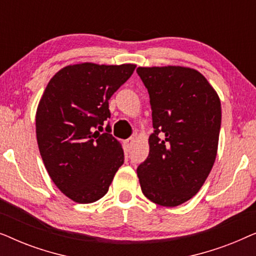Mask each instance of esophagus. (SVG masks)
<instances>
[{
  "instance_id": "1",
  "label": "esophagus",
  "mask_w": 256,
  "mask_h": 256,
  "mask_svg": "<svg viewBox=\"0 0 256 256\" xmlns=\"http://www.w3.org/2000/svg\"><path fill=\"white\" fill-rule=\"evenodd\" d=\"M134 142H135V138H127L124 141V146L127 149H130L132 148V146L134 144Z\"/></svg>"
}]
</instances>
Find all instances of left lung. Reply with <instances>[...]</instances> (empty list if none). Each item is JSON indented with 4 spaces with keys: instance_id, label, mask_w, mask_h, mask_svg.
<instances>
[{
    "instance_id": "1",
    "label": "left lung",
    "mask_w": 256,
    "mask_h": 256,
    "mask_svg": "<svg viewBox=\"0 0 256 256\" xmlns=\"http://www.w3.org/2000/svg\"><path fill=\"white\" fill-rule=\"evenodd\" d=\"M148 90L154 132L149 155L138 168L143 194L174 208L205 183L218 152L222 106L218 93L197 70L152 66L136 70Z\"/></svg>"
}]
</instances>
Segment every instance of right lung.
Here are the masks:
<instances>
[{"mask_svg": "<svg viewBox=\"0 0 256 256\" xmlns=\"http://www.w3.org/2000/svg\"><path fill=\"white\" fill-rule=\"evenodd\" d=\"M135 64L68 65L48 82L36 112V135L48 176L66 197L90 204L107 194L124 164L121 143L104 122L108 100L130 78ZM98 130L96 131L95 129Z\"/></svg>", "mask_w": 256, "mask_h": 256, "instance_id": "add662e5", "label": "right lung"}]
</instances>
